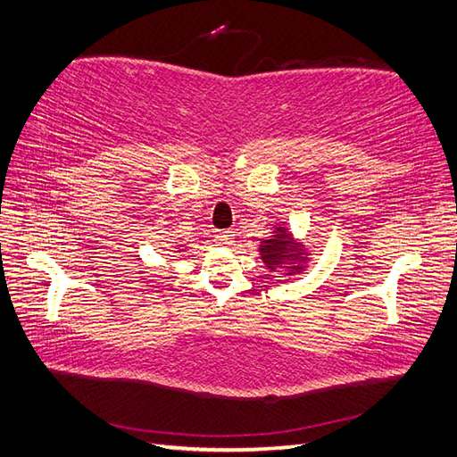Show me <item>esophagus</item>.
Wrapping results in <instances>:
<instances>
[{
    "label": "esophagus",
    "mask_w": 457,
    "mask_h": 457,
    "mask_svg": "<svg viewBox=\"0 0 457 457\" xmlns=\"http://www.w3.org/2000/svg\"><path fill=\"white\" fill-rule=\"evenodd\" d=\"M215 242L219 246H228L235 242V235H232L230 230H219V232H215Z\"/></svg>",
    "instance_id": "obj_1"
}]
</instances>
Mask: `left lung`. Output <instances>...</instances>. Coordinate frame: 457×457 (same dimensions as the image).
I'll return each instance as SVG.
<instances>
[{"label":"left lung","mask_w":457,"mask_h":457,"mask_svg":"<svg viewBox=\"0 0 457 457\" xmlns=\"http://www.w3.org/2000/svg\"><path fill=\"white\" fill-rule=\"evenodd\" d=\"M279 232L276 237H271L270 240H263L262 246H260V254H262V260L266 266L273 271L276 268H281L286 266V263H289L287 266V271H301V263L305 262V254H303L301 248L293 242V238L289 235H286L283 232V227L278 228ZM299 261V264H295V262Z\"/></svg>","instance_id":"obj_1"}]
</instances>
